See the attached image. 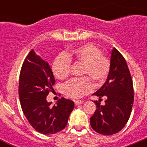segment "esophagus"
Here are the masks:
<instances>
[{
	"label": "esophagus",
	"instance_id": "obj_1",
	"mask_svg": "<svg viewBox=\"0 0 147 147\" xmlns=\"http://www.w3.org/2000/svg\"><path fill=\"white\" fill-rule=\"evenodd\" d=\"M74 103L76 105H82L83 103L82 101H80V100H76V101H74Z\"/></svg>",
	"mask_w": 147,
	"mask_h": 147
}]
</instances>
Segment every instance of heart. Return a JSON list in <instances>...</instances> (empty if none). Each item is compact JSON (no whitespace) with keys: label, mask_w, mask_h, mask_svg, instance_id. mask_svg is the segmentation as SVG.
<instances>
[{"label":"heart","mask_w":147,"mask_h":147,"mask_svg":"<svg viewBox=\"0 0 147 147\" xmlns=\"http://www.w3.org/2000/svg\"><path fill=\"white\" fill-rule=\"evenodd\" d=\"M102 54L101 49L93 44L88 43L70 51L65 54H59L54 59L51 69L57 79L65 80L69 76L71 61L83 65L82 75L88 76L74 79L66 83L63 87V91L67 96L80 98L90 93L93 88L92 80L97 85H102L106 82L111 63L110 59Z\"/></svg>","instance_id":"b5f03b06"}]
</instances>
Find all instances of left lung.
Returning a JSON list of instances; mask_svg holds the SVG:
<instances>
[{
    "label": "left lung",
    "mask_w": 147,
    "mask_h": 147,
    "mask_svg": "<svg viewBox=\"0 0 147 147\" xmlns=\"http://www.w3.org/2000/svg\"><path fill=\"white\" fill-rule=\"evenodd\" d=\"M110 63L107 80L93 94L99 98L107 97L105 105H101L98 101H94L96 110L90 118L92 128L105 136L115 134L124 128L129 119L134 101L129 70L124 57L115 48L111 52Z\"/></svg>",
    "instance_id": "1"
}]
</instances>
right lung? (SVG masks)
I'll return each instance as SVG.
<instances>
[{
    "label": "right lung",
    "mask_w": 147,
    "mask_h": 147,
    "mask_svg": "<svg viewBox=\"0 0 147 147\" xmlns=\"http://www.w3.org/2000/svg\"><path fill=\"white\" fill-rule=\"evenodd\" d=\"M55 83L53 72L47 62L32 49L24 60L19 79V97L22 110L35 130L51 135L66 127L74 107L73 101L61 98L51 106L46 96Z\"/></svg>",
    "instance_id": "obj_1"
}]
</instances>
